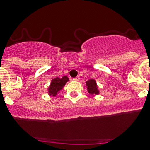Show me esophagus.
I'll list each match as a JSON object with an SVG mask.
<instances>
[{"instance_id": "34e87169", "label": "esophagus", "mask_w": 150, "mask_h": 150, "mask_svg": "<svg viewBox=\"0 0 150 150\" xmlns=\"http://www.w3.org/2000/svg\"><path fill=\"white\" fill-rule=\"evenodd\" d=\"M72 80H73L74 81H79V80H80V78L78 76V77H76V78H73V79H72Z\"/></svg>"}]
</instances>
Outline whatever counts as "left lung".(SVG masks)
I'll return each mask as SVG.
<instances>
[{
  "label": "left lung",
  "instance_id": "1",
  "mask_svg": "<svg viewBox=\"0 0 150 150\" xmlns=\"http://www.w3.org/2000/svg\"><path fill=\"white\" fill-rule=\"evenodd\" d=\"M86 86H87V90L90 94H99V91L98 90L97 85H96V81L93 79H90L86 81Z\"/></svg>",
  "mask_w": 150,
  "mask_h": 150
}]
</instances>
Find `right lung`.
Here are the masks:
<instances>
[{"label": "right lung", "mask_w": 150, "mask_h": 150, "mask_svg": "<svg viewBox=\"0 0 150 150\" xmlns=\"http://www.w3.org/2000/svg\"><path fill=\"white\" fill-rule=\"evenodd\" d=\"M67 81H69V78L67 76L62 77V78H54L51 81V84H50L48 89L49 95H52V96H55L58 93V92L62 89V88L64 87V85L66 84Z\"/></svg>", "instance_id": "1"}]
</instances>
